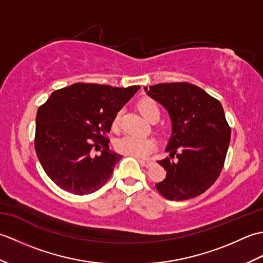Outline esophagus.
<instances>
[{
  "instance_id": "34e87169",
  "label": "esophagus",
  "mask_w": 263,
  "mask_h": 263,
  "mask_svg": "<svg viewBox=\"0 0 263 263\" xmlns=\"http://www.w3.org/2000/svg\"><path fill=\"white\" fill-rule=\"evenodd\" d=\"M138 160H139V163H140V165L144 166V167H149L153 164V161H150V160H142V159H138Z\"/></svg>"
}]
</instances>
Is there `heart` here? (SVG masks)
<instances>
[{"instance_id": "b5f03b06", "label": "heart", "mask_w": 263, "mask_h": 263, "mask_svg": "<svg viewBox=\"0 0 263 263\" xmlns=\"http://www.w3.org/2000/svg\"><path fill=\"white\" fill-rule=\"evenodd\" d=\"M139 110L147 121L152 122L155 119H159V107L155 100L150 98L142 99L138 105ZM120 123V113L116 114L113 121V126L116 128ZM117 152L135 157L138 159L146 158L155 149L154 140L149 138H140L135 136H125L116 142Z\"/></svg>"}]
</instances>
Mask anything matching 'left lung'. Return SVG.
Instances as JSON below:
<instances>
[{
  "mask_svg": "<svg viewBox=\"0 0 263 263\" xmlns=\"http://www.w3.org/2000/svg\"><path fill=\"white\" fill-rule=\"evenodd\" d=\"M149 97L168 110L170 157L158 164L166 178L156 184L164 198L182 201L198 197L216 182L224 167L231 127L219 100L189 82L144 87Z\"/></svg>",
  "mask_w": 263,
  "mask_h": 263,
  "instance_id": "obj_1",
  "label": "left lung"
}]
</instances>
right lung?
Here are the masks:
<instances>
[{"mask_svg": "<svg viewBox=\"0 0 263 263\" xmlns=\"http://www.w3.org/2000/svg\"><path fill=\"white\" fill-rule=\"evenodd\" d=\"M139 88L78 82L55 90L38 108L35 150L59 187L83 195L108 181L122 156L109 149L106 136L115 115ZM100 148L99 156L92 155Z\"/></svg>", "mask_w": 263, "mask_h": 263, "instance_id": "right-lung-1", "label": "right lung"}]
</instances>
